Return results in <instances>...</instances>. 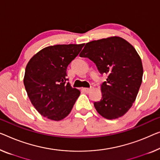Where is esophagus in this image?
<instances>
[{
	"instance_id": "1",
	"label": "esophagus",
	"mask_w": 160,
	"mask_h": 160,
	"mask_svg": "<svg viewBox=\"0 0 160 160\" xmlns=\"http://www.w3.org/2000/svg\"><path fill=\"white\" fill-rule=\"evenodd\" d=\"M83 91H84V92H87V93H88V92H89L90 91V90H91V88H83Z\"/></svg>"
}]
</instances>
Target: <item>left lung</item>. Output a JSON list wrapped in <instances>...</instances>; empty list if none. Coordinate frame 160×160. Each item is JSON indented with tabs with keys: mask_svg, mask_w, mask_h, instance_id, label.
Here are the masks:
<instances>
[{
	"mask_svg": "<svg viewBox=\"0 0 160 160\" xmlns=\"http://www.w3.org/2000/svg\"><path fill=\"white\" fill-rule=\"evenodd\" d=\"M80 56L89 58L100 73L108 75L101 85V101L94 103L98 113L109 120L124 115L142 82V63L136 49L125 39L113 37L87 43Z\"/></svg>",
	"mask_w": 160,
	"mask_h": 160,
	"instance_id": "left-lung-1",
	"label": "left lung"
}]
</instances>
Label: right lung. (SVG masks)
Returning <instances> with one entry per match:
<instances>
[{"mask_svg": "<svg viewBox=\"0 0 160 160\" xmlns=\"http://www.w3.org/2000/svg\"><path fill=\"white\" fill-rule=\"evenodd\" d=\"M84 45L47 47L28 62L23 84L32 105L44 117L59 121L72 109L80 92L68 82L67 68Z\"/></svg>", "mask_w": 160, "mask_h": 160, "instance_id": "obj_1", "label": "right lung"}]
</instances>
